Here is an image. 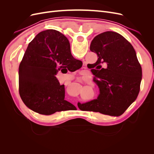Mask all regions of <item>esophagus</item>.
Returning <instances> with one entry per match:
<instances>
[{"mask_svg": "<svg viewBox=\"0 0 154 154\" xmlns=\"http://www.w3.org/2000/svg\"><path fill=\"white\" fill-rule=\"evenodd\" d=\"M83 69H86V64H85V63L83 64Z\"/></svg>", "mask_w": 154, "mask_h": 154, "instance_id": "1", "label": "esophagus"}]
</instances>
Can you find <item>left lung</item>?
I'll use <instances>...</instances> for the list:
<instances>
[{"instance_id":"1","label":"left lung","mask_w":154,"mask_h":154,"mask_svg":"<svg viewBox=\"0 0 154 154\" xmlns=\"http://www.w3.org/2000/svg\"><path fill=\"white\" fill-rule=\"evenodd\" d=\"M90 50L97 56L91 71L100 94L96 100L78 103V108L121 116L136 100L140 90L142 69L136 51L122 35L114 31L96 36Z\"/></svg>"}]
</instances>
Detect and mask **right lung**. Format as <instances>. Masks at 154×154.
Masks as SVG:
<instances>
[{"label": "right lung", "mask_w": 154, "mask_h": 154, "mask_svg": "<svg viewBox=\"0 0 154 154\" xmlns=\"http://www.w3.org/2000/svg\"><path fill=\"white\" fill-rule=\"evenodd\" d=\"M80 63L73 58L69 42L61 32L54 29L39 32L27 46L19 66L22 100L29 109L44 115L76 109L64 100V85L55 75L62 67L76 71Z\"/></svg>", "instance_id": "add662e5"}]
</instances>
